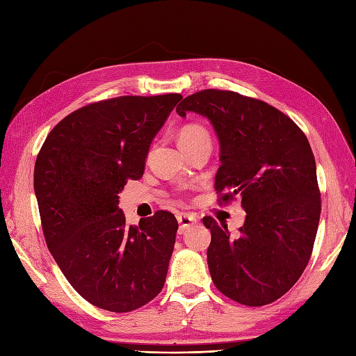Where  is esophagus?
Returning <instances> with one entry per match:
<instances>
[{
    "mask_svg": "<svg viewBox=\"0 0 356 356\" xmlns=\"http://www.w3.org/2000/svg\"><path fill=\"white\" fill-rule=\"evenodd\" d=\"M177 220H178V222H179V233H184L188 227H191L193 224H196V217L195 215H191V213H178L177 215Z\"/></svg>",
    "mask_w": 356,
    "mask_h": 356,
    "instance_id": "1",
    "label": "esophagus"
}]
</instances>
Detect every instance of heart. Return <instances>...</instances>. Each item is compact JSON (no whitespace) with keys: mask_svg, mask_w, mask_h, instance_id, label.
I'll use <instances>...</instances> for the list:
<instances>
[{"mask_svg":"<svg viewBox=\"0 0 356 356\" xmlns=\"http://www.w3.org/2000/svg\"><path fill=\"white\" fill-rule=\"evenodd\" d=\"M202 141H211V138L207 129L196 123L186 124L178 134L179 147H190V145L199 144Z\"/></svg>","mask_w":356,"mask_h":356,"instance_id":"heart-1","label":"heart"}]
</instances>
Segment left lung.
<instances>
[{
  "label": "left lung",
  "instance_id": "8db88e82",
  "mask_svg": "<svg viewBox=\"0 0 356 356\" xmlns=\"http://www.w3.org/2000/svg\"><path fill=\"white\" fill-rule=\"evenodd\" d=\"M207 117L220 141L215 190L242 199L239 233L204 217L208 266L221 293L245 306L282 297L306 268L321 217L316 163L301 129L275 106L229 90L208 89L177 106Z\"/></svg>",
  "mask_w": 356,
  "mask_h": 356
}]
</instances>
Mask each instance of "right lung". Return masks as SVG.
I'll return each instance as SVG.
<instances>
[{
	"label": "right lung",
	"mask_w": 356,
	"mask_h": 356,
	"mask_svg": "<svg viewBox=\"0 0 356 356\" xmlns=\"http://www.w3.org/2000/svg\"><path fill=\"white\" fill-rule=\"evenodd\" d=\"M181 99L169 93L90 104L53 127L40 149L34 190L47 248L96 307L131 312L165 285L177 218L157 211L129 225L118 193L144 175L149 145Z\"/></svg>",
	"instance_id": "1"
}]
</instances>
